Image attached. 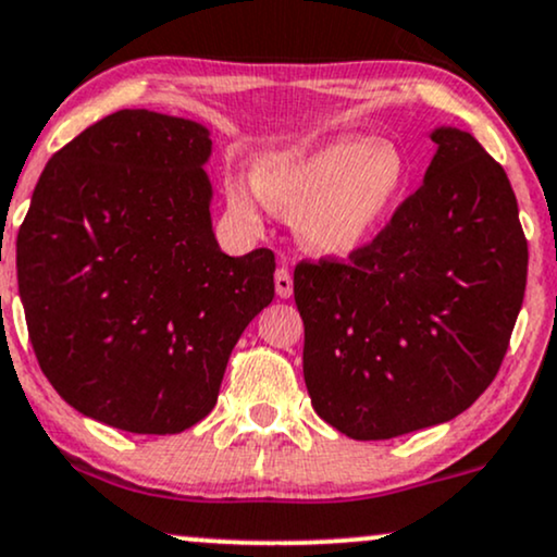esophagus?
<instances>
[{"mask_svg": "<svg viewBox=\"0 0 557 557\" xmlns=\"http://www.w3.org/2000/svg\"><path fill=\"white\" fill-rule=\"evenodd\" d=\"M274 290H277V296L283 300L293 296V274L287 267H280V270L274 272Z\"/></svg>", "mask_w": 557, "mask_h": 557, "instance_id": "obj_1", "label": "esophagus"}]
</instances>
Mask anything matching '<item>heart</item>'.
Returning <instances> with one entry per match:
<instances>
[{
    "instance_id": "heart-1",
    "label": "heart",
    "mask_w": 557,
    "mask_h": 557,
    "mask_svg": "<svg viewBox=\"0 0 557 557\" xmlns=\"http://www.w3.org/2000/svg\"><path fill=\"white\" fill-rule=\"evenodd\" d=\"M412 181L407 152L392 139L334 137L259 158L253 176L227 173L233 218L259 231L267 210L296 218L300 246L321 259L363 251L399 210Z\"/></svg>"
}]
</instances>
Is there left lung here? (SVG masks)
Segmentation results:
<instances>
[{
    "label": "left lung",
    "mask_w": 557,
    "mask_h": 557,
    "mask_svg": "<svg viewBox=\"0 0 557 557\" xmlns=\"http://www.w3.org/2000/svg\"><path fill=\"white\" fill-rule=\"evenodd\" d=\"M423 186L347 264H298L304 379L355 441L448 423L491 386L527 287L506 171L470 132L435 126Z\"/></svg>",
    "instance_id": "obj_1"
}]
</instances>
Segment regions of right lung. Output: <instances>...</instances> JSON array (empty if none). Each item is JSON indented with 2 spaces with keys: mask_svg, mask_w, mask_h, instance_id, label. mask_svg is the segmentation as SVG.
Masks as SVG:
<instances>
[{
  "mask_svg": "<svg viewBox=\"0 0 557 557\" xmlns=\"http://www.w3.org/2000/svg\"><path fill=\"white\" fill-rule=\"evenodd\" d=\"M205 124L147 109L53 156L17 233L38 366L66 405L126 433L210 414L233 347L274 298V257L220 251Z\"/></svg>",
  "mask_w": 557,
  "mask_h": 557,
  "instance_id": "add662e5",
  "label": "right lung"
}]
</instances>
